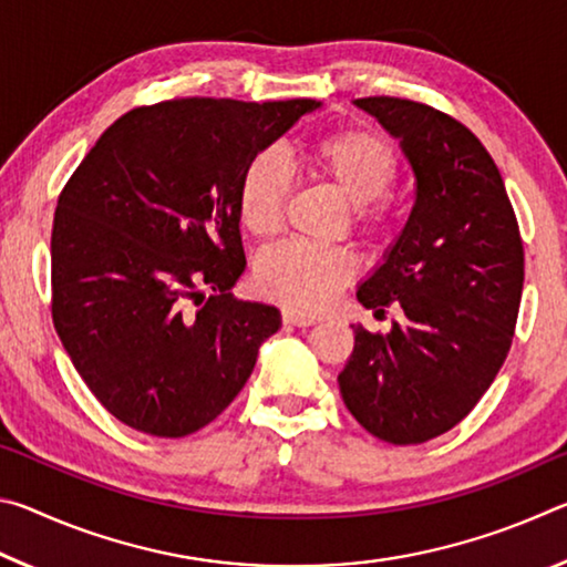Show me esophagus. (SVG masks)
I'll use <instances>...</instances> for the list:
<instances>
[{
	"instance_id": "obj_1",
	"label": "esophagus",
	"mask_w": 567,
	"mask_h": 567,
	"mask_svg": "<svg viewBox=\"0 0 567 567\" xmlns=\"http://www.w3.org/2000/svg\"><path fill=\"white\" fill-rule=\"evenodd\" d=\"M282 322L285 324H292V328H310V324L318 322V318H312V315L295 312V310H285L282 312Z\"/></svg>"
}]
</instances>
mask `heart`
<instances>
[{
    "instance_id": "1",
    "label": "heart",
    "mask_w": 567,
    "mask_h": 567,
    "mask_svg": "<svg viewBox=\"0 0 567 567\" xmlns=\"http://www.w3.org/2000/svg\"><path fill=\"white\" fill-rule=\"evenodd\" d=\"M307 167L344 203L352 205L354 225L380 233L388 223L382 195L398 177V152L382 134L364 127H342L322 134L305 152ZM290 203V175L272 152L249 159L239 182V217L255 237H270L282 227ZM354 275V262L342 249L305 243L277 245L257 260L260 292L290 310H324Z\"/></svg>"
}]
</instances>
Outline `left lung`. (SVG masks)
<instances>
[{"label": "left lung", "instance_id": "left-lung-1", "mask_svg": "<svg viewBox=\"0 0 567 567\" xmlns=\"http://www.w3.org/2000/svg\"><path fill=\"white\" fill-rule=\"evenodd\" d=\"M415 177L400 235L358 287L368 310L398 302L388 334L354 330L338 375L354 420L392 445L455 427L493 385L523 295V239L501 169L473 132L427 104L362 97Z\"/></svg>", "mask_w": 567, "mask_h": 567}]
</instances>
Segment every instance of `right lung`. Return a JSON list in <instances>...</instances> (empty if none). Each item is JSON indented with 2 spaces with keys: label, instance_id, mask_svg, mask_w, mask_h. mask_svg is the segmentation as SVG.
<instances>
[{
  "label": "right lung",
  "instance_id": "obj_1",
  "mask_svg": "<svg viewBox=\"0 0 567 567\" xmlns=\"http://www.w3.org/2000/svg\"><path fill=\"white\" fill-rule=\"evenodd\" d=\"M322 102L187 97L104 130L62 189L52 320L87 388L124 425L185 437L252 375L280 310L235 300L249 159Z\"/></svg>",
  "mask_w": 567,
  "mask_h": 567
}]
</instances>
